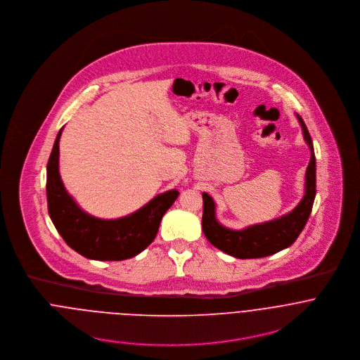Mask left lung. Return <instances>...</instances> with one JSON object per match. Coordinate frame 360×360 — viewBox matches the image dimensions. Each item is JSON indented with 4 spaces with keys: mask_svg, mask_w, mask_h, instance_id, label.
<instances>
[{
    "mask_svg": "<svg viewBox=\"0 0 360 360\" xmlns=\"http://www.w3.org/2000/svg\"><path fill=\"white\" fill-rule=\"evenodd\" d=\"M297 117L302 126L304 139L310 148L304 198L290 213L278 219L250 226L244 230H230L216 220L214 202L210 195L204 193L202 230L207 241L220 251L238 259L269 257L292 245L304 230L316 195V158L307 124L300 115H297Z\"/></svg>",
    "mask_w": 360,
    "mask_h": 360,
    "instance_id": "obj_1",
    "label": "left lung"
}]
</instances>
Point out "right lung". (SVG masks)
Returning a JSON list of instances; mask_svg holds the SVG:
<instances>
[{
    "instance_id": "right-lung-1",
    "label": "right lung",
    "mask_w": 360,
    "mask_h": 360,
    "mask_svg": "<svg viewBox=\"0 0 360 360\" xmlns=\"http://www.w3.org/2000/svg\"><path fill=\"white\" fill-rule=\"evenodd\" d=\"M59 130L47 165L49 213L58 233L77 254L96 260H123L139 255L156 237L162 216L179 197L177 190L156 195L137 212L115 219L94 217L73 201L59 176Z\"/></svg>"
}]
</instances>
